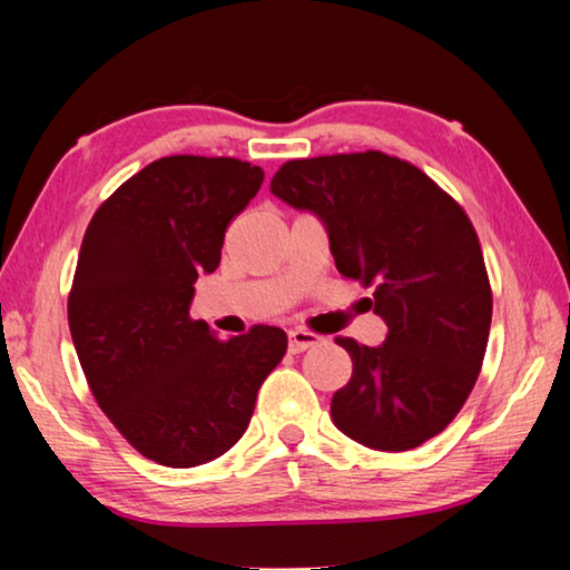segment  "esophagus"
<instances>
[{
	"instance_id": "1",
	"label": "esophagus",
	"mask_w": 570,
	"mask_h": 570,
	"mask_svg": "<svg viewBox=\"0 0 570 570\" xmlns=\"http://www.w3.org/2000/svg\"><path fill=\"white\" fill-rule=\"evenodd\" d=\"M322 342V337L314 332H306V330H293L291 334H287V347H291V353H303V350L314 347Z\"/></svg>"
}]
</instances>
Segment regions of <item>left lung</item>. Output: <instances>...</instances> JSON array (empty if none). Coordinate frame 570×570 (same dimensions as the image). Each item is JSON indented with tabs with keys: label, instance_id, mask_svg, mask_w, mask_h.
Here are the masks:
<instances>
[{
	"label": "left lung",
	"instance_id": "obj_1",
	"mask_svg": "<svg viewBox=\"0 0 570 570\" xmlns=\"http://www.w3.org/2000/svg\"><path fill=\"white\" fill-rule=\"evenodd\" d=\"M269 191L322 220L340 275L373 285L389 326L379 347L337 340L353 379L332 396L334 425L376 451L439 435L480 376L493 316L470 217L423 170L376 150L287 160Z\"/></svg>",
	"mask_w": 570,
	"mask_h": 570
}]
</instances>
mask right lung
<instances>
[{
  "instance_id": "obj_1",
  "label": "right lung",
  "mask_w": 570,
  "mask_h": 570,
  "mask_svg": "<svg viewBox=\"0 0 570 570\" xmlns=\"http://www.w3.org/2000/svg\"><path fill=\"white\" fill-rule=\"evenodd\" d=\"M264 170L170 155L121 184L85 230L69 332L98 407L139 454L197 466L246 433L287 334L254 326L217 340L189 316L194 283L220 264L225 228Z\"/></svg>"
}]
</instances>
